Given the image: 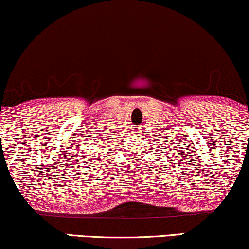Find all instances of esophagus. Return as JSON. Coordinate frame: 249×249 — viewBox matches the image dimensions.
Returning <instances> with one entry per match:
<instances>
[{"label": "esophagus", "mask_w": 249, "mask_h": 249, "mask_svg": "<svg viewBox=\"0 0 249 249\" xmlns=\"http://www.w3.org/2000/svg\"><path fill=\"white\" fill-rule=\"evenodd\" d=\"M143 130H145L143 126H139L137 128V133H142V132H143Z\"/></svg>", "instance_id": "34e87169"}]
</instances>
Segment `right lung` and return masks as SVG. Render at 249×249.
<instances>
[{"label": "right lung", "mask_w": 249, "mask_h": 249, "mask_svg": "<svg viewBox=\"0 0 249 249\" xmlns=\"http://www.w3.org/2000/svg\"><path fill=\"white\" fill-rule=\"evenodd\" d=\"M79 143H81L80 146H82V147H81V149H77V152H75V154H77L76 157L79 158V160H83V159L87 158V159H88V160H85V161H83V162L87 163L86 161H91L92 158H90V157H92V155H94V153H90V151H95V148H93L92 150H90V148L94 147V145H91V142L85 143V145H82V142H79ZM87 144H88L89 146H87ZM77 147H79V146H77Z\"/></svg>", "instance_id": "1"}]
</instances>
